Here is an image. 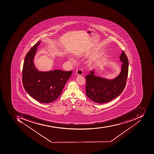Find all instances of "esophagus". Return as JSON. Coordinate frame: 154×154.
Returning a JSON list of instances; mask_svg holds the SVG:
<instances>
[{
	"instance_id": "1",
	"label": "esophagus",
	"mask_w": 154,
	"mask_h": 154,
	"mask_svg": "<svg viewBox=\"0 0 154 154\" xmlns=\"http://www.w3.org/2000/svg\"><path fill=\"white\" fill-rule=\"evenodd\" d=\"M83 71L82 69H78L76 71V74L77 75H83Z\"/></svg>"
}]
</instances>
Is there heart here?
Listing matches in <instances>:
<instances>
[{
  "mask_svg": "<svg viewBox=\"0 0 154 154\" xmlns=\"http://www.w3.org/2000/svg\"><path fill=\"white\" fill-rule=\"evenodd\" d=\"M70 60H72V58H70Z\"/></svg>",
  "mask_w": 154,
  "mask_h": 154,
  "instance_id": "heart-1",
  "label": "heart"
}]
</instances>
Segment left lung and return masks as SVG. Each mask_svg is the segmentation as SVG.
<instances>
[{
	"label": "left lung",
	"instance_id": "obj_1",
	"mask_svg": "<svg viewBox=\"0 0 154 154\" xmlns=\"http://www.w3.org/2000/svg\"><path fill=\"white\" fill-rule=\"evenodd\" d=\"M120 60L123 64L119 75L112 80L97 77L92 71L86 76V94L90 99L99 103H108L119 96L125 88L128 73V60L122 51Z\"/></svg>",
	"mask_w": 154,
	"mask_h": 154
}]
</instances>
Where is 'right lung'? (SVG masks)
I'll use <instances>...</instances> for the list:
<instances>
[{"instance_id":"1","label":"right lung","mask_w":154,"mask_h":154,"mask_svg":"<svg viewBox=\"0 0 154 154\" xmlns=\"http://www.w3.org/2000/svg\"><path fill=\"white\" fill-rule=\"evenodd\" d=\"M40 42L33 46L25 57L23 83L26 91L35 100L44 103H52L60 96L72 71L60 70L40 72L35 68L33 58Z\"/></svg>"}]
</instances>
